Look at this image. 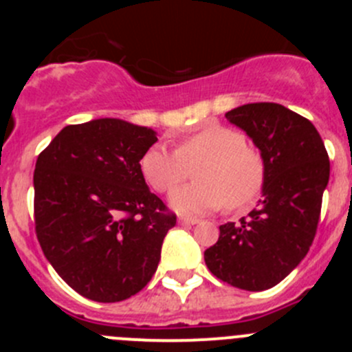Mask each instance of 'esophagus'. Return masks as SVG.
I'll return each instance as SVG.
<instances>
[{
	"instance_id": "1",
	"label": "esophagus",
	"mask_w": 352,
	"mask_h": 352,
	"mask_svg": "<svg viewBox=\"0 0 352 352\" xmlns=\"http://www.w3.org/2000/svg\"><path fill=\"white\" fill-rule=\"evenodd\" d=\"M179 223H180V225H197L199 219L197 218H189V216H180Z\"/></svg>"
}]
</instances>
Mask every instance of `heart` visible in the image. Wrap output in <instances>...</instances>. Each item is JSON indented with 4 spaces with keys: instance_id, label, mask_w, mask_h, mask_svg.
Instances as JSON below:
<instances>
[{
    "instance_id": "heart-1",
    "label": "heart",
    "mask_w": 352,
    "mask_h": 352,
    "mask_svg": "<svg viewBox=\"0 0 352 352\" xmlns=\"http://www.w3.org/2000/svg\"><path fill=\"white\" fill-rule=\"evenodd\" d=\"M201 162L196 180L170 194L179 212L199 214L223 204L242 209L261 196L265 184V162L247 146L243 134L232 127L206 126L182 138L177 150L162 143L148 148L140 160L144 182L156 192H168L186 177L187 165Z\"/></svg>"
}]
</instances>
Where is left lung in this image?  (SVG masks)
I'll return each instance as SVG.
<instances>
[{"label":"left lung","instance_id":"obj_1","mask_svg":"<svg viewBox=\"0 0 352 352\" xmlns=\"http://www.w3.org/2000/svg\"><path fill=\"white\" fill-rule=\"evenodd\" d=\"M225 117L258 148L265 184L247 218L219 226L204 261L221 281L264 291L281 283L310 250L329 184V155L314 124L285 105L247 104Z\"/></svg>","mask_w":352,"mask_h":352}]
</instances>
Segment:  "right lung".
I'll return each mask as SVG.
<instances>
[{
    "mask_svg": "<svg viewBox=\"0 0 352 352\" xmlns=\"http://www.w3.org/2000/svg\"><path fill=\"white\" fill-rule=\"evenodd\" d=\"M156 141L150 127L105 117L66 126L38 155V243L56 272L88 300H127L158 267L177 216L141 175V155Z\"/></svg>",
    "mask_w": 352,
    "mask_h": 352,
    "instance_id": "obj_1",
    "label": "right lung"
}]
</instances>
